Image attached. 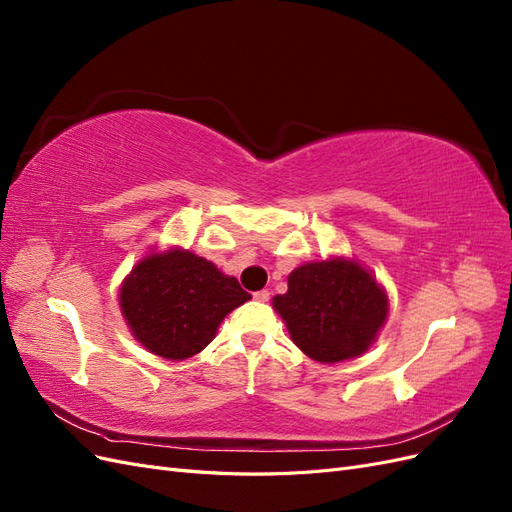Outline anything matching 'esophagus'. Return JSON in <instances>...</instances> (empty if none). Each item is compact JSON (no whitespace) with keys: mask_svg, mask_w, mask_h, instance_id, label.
Returning a JSON list of instances; mask_svg holds the SVG:
<instances>
[{"mask_svg":"<svg viewBox=\"0 0 512 512\" xmlns=\"http://www.w3.org/2000/svg\"><path fill=\"white\" fill-rule=\"evenodd\" d=\"M254 301L267 303V301H269V290H258V292H254Z\"/></svg>","mask_w":512,"mask_h":512,"instance_id":"obj_1","label":"esophagus"}]
</instances>
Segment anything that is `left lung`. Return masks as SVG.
<instances>
[{"mask_svg":"<svg viewBox=\"0 0 512 512\" xmlns=\"http://www.w3.org/2000/svg\"><path fill=\"white\" fill-rule=\"evenodd\" d=\"M273 307L309 359L339 363L371 346L389 314V299L361 265L337 258L294 269L288 292L277 294Z\"/></svg>","mask_w":512,"mask_h":512,"instance_id":"1","label":"left lung"}]
</instances>
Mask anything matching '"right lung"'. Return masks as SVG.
Masks as SVG:
<instances>
[{
	"label": "right lung",
	"mask_w": 512,
	"mask_h": 512,
	"mask_svg": "<svg viewBox=\"0 0 512 512\" xmlns=\"http://www.w3.org/2000/svg\"><path fill=\"white\" fill-rule=\"evenodd\" d=\"M119 299L138 342L164 359L183 361L203 350L224 316L252 297L213 262L173 250L138 262Z\"/></svg>",
	"instance_id": "right-lung-1"
}]
</instances>
